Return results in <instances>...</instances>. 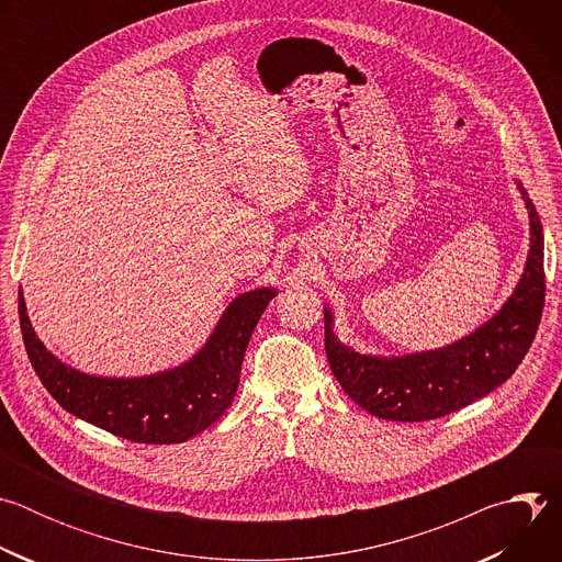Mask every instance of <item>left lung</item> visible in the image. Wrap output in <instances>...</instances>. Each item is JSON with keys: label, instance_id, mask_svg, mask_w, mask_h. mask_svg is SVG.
<instances>
[{"label": "left lung", "instance_id": "obj_1", "mask_svg": "<svg viewBox=\"0 0 562 562\" xmlns=\"http://www.w3.org/2000/svg\"><path fill=\"white\" fill-rule=\"evenodd\" d=\"M529 211V256L520 282L503 308L483 327L453 345L409 356H367L334 334V313L325 306V349L345 393L371 416L423 423L449 416L501 386L529 351L544 306L542 224L518 182Z\"/></svg>", "mask_w": 562, "mask_h": 562}]
</instances>
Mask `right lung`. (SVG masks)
Wrapping results in <instances>:
<instances>
[{
    "label": "right lung",
    "instance_id": "1",
    "mask_svg": "<svg viewBox=\"0 0 562 562\" xmlns=\"http://www.w3.org/2000/svg\"><path fill=\"white\" fill-rule=\"evenodd\" d=\"M276 293L262 286L237 295L189 362L142 378L91 375L57 360L35 336L22 291L20 327L37 378L68 414L131 442L173 445L198 436L228 409L247 345Z\"/></svg>",
    "mask_w": 562,
    "mask_h": 562
}]
</instances>
